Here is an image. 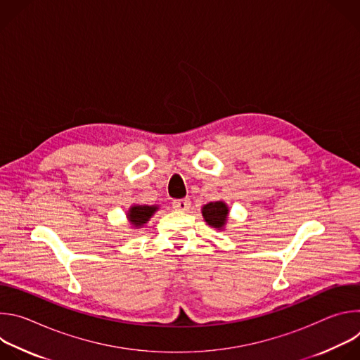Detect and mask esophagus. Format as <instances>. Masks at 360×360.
Masks as SVG:
<instances>
[{"label":"esophagus","instance_id":"1","mask_svg":"<svg viewBox=\"0 0 360 360\" xmlns=\"http://www.w3.org/2000/svg\"><path fill=\"white\" fill-rule=\"evenodd\" d=\"M172 208L176 211H188L191 208V200L188 198L176 199L172 202Z\"/></svg>","mask_w":360,"mask_h":360}]
</instances>
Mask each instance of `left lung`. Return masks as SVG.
Masks as SVG:
<instances>
[{"label": "left lung", "mask_w": 360, "mask_h": 360, "mask_svg": "<svg viewBox=\"0 0 360 360\" xmlns=\"http://www.w3.org/2000/svg\"><path fill=\"white\" fill-rule=\"evenodd\" d=\"M228 214H229L228 205L222 200L210 202L202 207V217L205 222L217 229H224L228 221Z\"/></svg>", "instance_id": "left-lung-1"}]
</instances>
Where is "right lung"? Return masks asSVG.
I'll list each match as a JSON object with an SVG mask.
<instances>
[{
    "mask_svg": "<svg viewBox=\"0 0 360 360\" xmlns=\"http://www.w3.org/2000/svg\"><path fill=\"white\" fill-rule=\"evenodd\" d=\"M157 211H158L157 205H150V207L149 205H132L127 214V218L134 228H141Z\"/></svg>",
    "mask_w": 360,
    "mask_h": 360,
    "instance_id": "right-lung-1",
    "label": "right lung"
}]
</instances>
